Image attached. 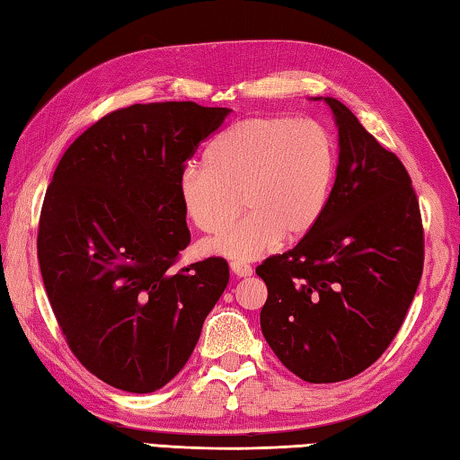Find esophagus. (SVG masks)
Masks as SVG:
<instances>
[{"label": "esophagus", "mask_w": 460, "mask_h": 460, "mask_svg": "<svg viewBox=\"0 0 460 460\" xmlns=\"http://www.w3.org/2000/svg\"><path fill=\"white\" fill-rule=\"evenodd\" d=\"M231 271L235 274L237 278H249L253 274V270L247 266V263H241V261H231Z\"/></svg>", "instance_id": "esophagus-1"}]
</instances>
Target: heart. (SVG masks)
I'll list each match as a JSON object with an SVG mask.
<instances>
[{
	"label": "heart",
	"mask_w": 460,
	"mask_h": 460,
	"mask_svg": "<svg viewBox=\"0 0 460 460\" xmlns=\"http://www.w3.org/2000/svg\"><path fill=\"white\" fill-rule=\"evenodd\" d=\"M337 166V142L321 123L253 115L215 139L208 164L182 166L176 189L184 213L207 233L234 218L244 194L250 213L202 243L208 255L243 263L316 227L329 205Z\"/></svg>",
	"instance_id": "obj_1"
}]
</instances>
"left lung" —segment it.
<instances>
[{"label":"left lung","instance_id":"left-lung-1","mask_svg":"<svg viewBox=\"0 0 460 460\" xmlns=\"http://www.w3.org/2000/svg\"><path fill=\"white\" fill-rule=\"evenodd\" d=\"M339 166L316 227L290 252L258 266L268 286L260 323L294 376L334 384L376 363L414 300L424 263L416 192L387 152L339 99Z\"/></svg>","mask_w":460,"mask_h":460}]
</instances>
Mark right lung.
Returning a JSON list of instances; mask_svg holds the SVG:
<instances>
[{
    "label": "right lung",
    "instance_id": "obj_1",
    "mask_svg": "<svg viewBox=\"0 0 460 460\" xmlns=\"http://www.w3.org/2000/svg\"><path fill=\"white\" fill-rule=\"evenodd\" d=\"M231 109L137 103L91 126L46 190L38 261L68 347L131 394L164 387L229 282L221 258L174 271L190 243L176 178Z\"/></svg>",
    "mask_w": 460,
    "mask_h": 460
}]
</instances>
